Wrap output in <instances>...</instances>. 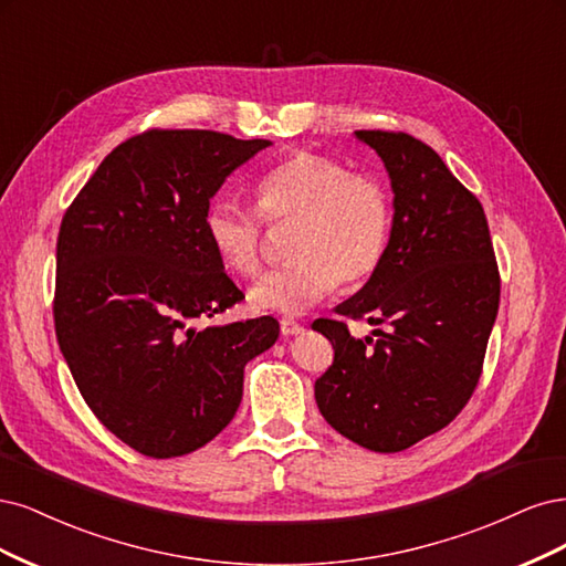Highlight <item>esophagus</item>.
<instances>
[{"label":"esophagus","instance_id":"esophagus-1","mask_svg":"<svg viewBox=\"0 0 566 566\" xmlns=\"http://www.w3.org/2000/svg\"><path fill=\"white\" fill-rule=\"evenodd\" d=\"M280 329H282V336H298L303 332V324L296 322V319H291V317H282Z\"/></svg>","mask_w":566,"mask_h":566}]
</instances>
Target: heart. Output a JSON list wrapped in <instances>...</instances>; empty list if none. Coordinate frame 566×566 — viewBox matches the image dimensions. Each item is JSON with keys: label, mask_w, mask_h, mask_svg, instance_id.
<instances>
[{"label": "heart", "mask_w": 566, "mask_h": 566, "mask_svg": "<svg viewBox=\"0 0 566 566\" xmlns=\"http://www.w3.org/2000/svg\"><path fill=\"white\" fill-rule=\"evenodd\" d=\"M256 209L216 199L205 213V232L216 256L240 277H256L263 265L265 223L289 226L291 263L268 272L251 289L256 310L298 315L336 284L369 280L386 256L392 207L376 178L350 174L340 161L296 153L268 169L256 188Z\"/></svg>", "instance_id": "obj_1"}]
</instances>
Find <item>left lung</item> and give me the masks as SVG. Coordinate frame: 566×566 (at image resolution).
Masks as SVG:
<instances>
[{"instance_id":"left-lung-1","label":"left lung","mask_w":566,"mask_h":566,"mask_svg":"<svg viewBox=\"0 0 566 566\" xmlns=\"http://www.w3.org/2000/svg\"><path fill=\"white\" fill-rule=\"evenodd\" d=\"M386 164L392 228L369 282L336 313L389 332L361 342L338 319L313 329L334 345L315 399L355 444L395 453L449 426L475 392L501 277L480 199L430 145L402 132H355Z\"/></svg>"}]
</instances>
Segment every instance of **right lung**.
Instances as JSON below:
<instances>
[{"label": "right lung", "instance_id": "add662e5", "mask_svg": "<svg viewBox=\"0 0 566 566\" xmlns=\"http://www.w3.org/2000/svg\"><path fill=\"white\" fill-rule=\"evenodd\" d=\"M270 140L150 129L107 155L63 216L53 322L88 409L150 459L211 442L275 317L207 324L244 294L205 232L209 199Z\"/></svg>", "mask_w": 566, "mask_h": 566}]
</instances>
